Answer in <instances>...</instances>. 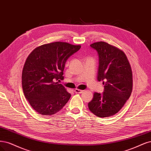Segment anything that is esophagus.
I'll return each mask as SVG.
<instances>
[{
	"instance_id": "esophagus-1",
	"label": "esophagus",
	"mask_w": 151,
	"mask_h": 151,
	"mask_svg": "<svg viewBox=\"0 0 151 151\" xmlns=\"http://www.w3.org/2000/svg\"><path fill=\"white\" fill-rule=\"evenodd\" d=\"M74 91H75L76 93H83V90H79V89H75Z\"/></svg>"
}]
</instances>
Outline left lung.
<instances>
[{
  "label": "left lung",
  "mask_w": 151,
  "mask_h": 151,
  "mask_svg": "<svg viewBox=\"0 0 151 151\" xmlns=\"http://www.w3.org/2000/svg\"><path fill=\"white\" fill-rule=\"evenodd\" d=\"M90 46L98 52L97 80L103 81L104 91L102 94L95 92L88 108L97 116L108 117L118 113L130 96L132 71L127 56L119 48L104 41Z\"/></svg>",
  "instance_id": "8db88e82"
}]
</instances>
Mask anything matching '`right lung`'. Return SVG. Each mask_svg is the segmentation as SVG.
Returning <instances> with one entry per match:
<instances>
[{"instance_id":"1","label":"right lung","mask_w":151,"mask_h":151,"mask_svg":"<svg viewBox=\"0 0 151 151\" xmlns=\"http://www.w3.org/2000/svg\"><path fill=\"white\" fill-rule=\"evenodd\" d=\"M80 47L65 42H53L37 47L27 58L22 73V90L37 113L55 114L70 99L71 94L56 81L64 78L66 60Z\"/></svg>"}]
</instances>
